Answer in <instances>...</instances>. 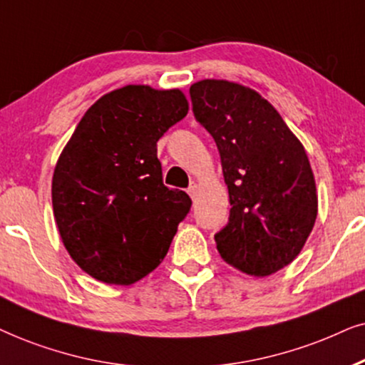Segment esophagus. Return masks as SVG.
<instances>
[{
  "label": "esophagus",
  "instance_id": "1",
  "mask_svg": "<svg viewBox=\"0 0 365 365\" xmlns=\"http://www.w3.org/2000/svg\"><path fill=\"white\" fill-rule=\"evenodd\" d=\"M197 193H198V187H197V183H192V185L188 187V195H190L192 198H195V197H197Z\"/></svg>",
  "mask_w": 365,
  "mask_h": 365
}]
</instances>
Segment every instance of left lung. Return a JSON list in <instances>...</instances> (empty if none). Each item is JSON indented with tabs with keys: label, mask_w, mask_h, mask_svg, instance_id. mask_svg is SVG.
<instances>
[{
	"label": "left lung",
	"mask_w": 365,
	"mask_h": 365,
	"mask_svg": "<svg viewBox=\"0 0 365 365\" xmlns=\"http://www.w3.org/2000/svg\"><path fill=\"white\" fill-rule=\"evenodd\" d=\"M193 115L215 140L230 198L217 250L244 274L265 277L294 262L315 218L317 188L307 153L274 106L249 86L202 80Z\"/></svg>",
	"instance_id": "left-lung-1"
}]
</instances>
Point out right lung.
<instances>
[{"instance_id": "right-lung-1", "label": "right lung", "mask_w": 365, "mask_h": 365, "mask_svg": "<svg viewBox=\"0 0 365 365\" xmlns=\"http://www.w3.org/2000/svg\"><path fill=\"white\" fill-rule=\"evenodd\" d=\"M187 113L177 88L126 85L96 100L63 148L53 213L68 254L93 279L132 285L167 255L192 200L163 185L157 142Z\"/></svg>"}]
</instances>
